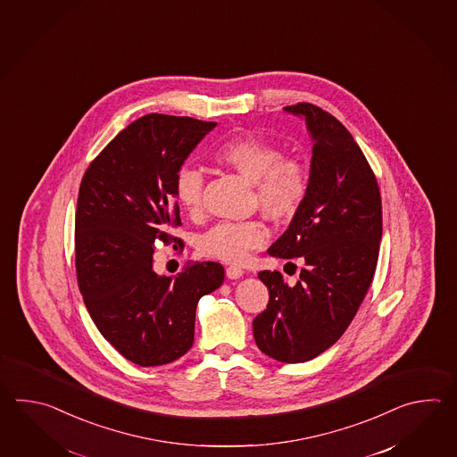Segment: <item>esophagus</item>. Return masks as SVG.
<instances>
[{
	"label": "esophagus",
	"instance_id": "obj_1",
	"mask_svg": "<svg viewBox=\"0 0 457 457\" xmlns=\"http://www.w3.org/2000/svg\"><path fill=\"white\" fill-rule=\"evenodd\" d=\"M225 274H227L228 279H240L243 276L242 268H238V266H228V268L225 270Z\"/></svg>",
	"mask_w": 457,
	"mask_h": 457
}]
</instances>
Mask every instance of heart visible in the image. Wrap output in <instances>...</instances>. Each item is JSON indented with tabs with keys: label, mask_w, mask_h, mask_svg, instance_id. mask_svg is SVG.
Masks as SVG:
<instances>
[{
	"label": "heart",
	"mask_w": 457,
	"mask_h": 457,
	"mask_svg": "<svg viewBox=\"0 0 457 457\" xmlns=\"http://www.w3.org/2000/svg\"><path fill=\"white\" fill-rule=\"evenodd\" d=\"M214 160L254 185L258 204L274 220L295 214L309 191V173L301 160L282 156L278 146L256 137L227 140L215 150ZM203 193V173L195 166L179 168L175 178V195L187 214L201 211ZM266 237V227L256 220L222 222L199 238V250L220 262H240L252 250L262 246Z\"/></svg>",
	"instance_id": "b5f03b06"
}]
</instances>
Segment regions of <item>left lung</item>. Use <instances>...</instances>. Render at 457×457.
<instances>
[{
	"instance_id": "left-lung-1",
	"label": "left lung",
	"mask_w": 457,
	"mask_h": 457,
	"mask_svg": "<svg viewBox=\"0 0 457 457\" xmlns=\"http://www.w3.org/2000/svg\"><path fill=\"white\" fill-rule=\"evenodd\" d=\"M284 111L305 120L313 144L309 191L268 253L302 258L305 266L295 286L279 271L258 274L270 302L253 320V335L272 360L305 362L340 340L370 289L382 204L366 156L338 119L309 103Z\"/></svg>"
}]
</instances>
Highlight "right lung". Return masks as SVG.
Returning a JSON list of instances; mask_svg holds the SVG:
<instances>
[{
	"label": "right lung",
	"instance_id": "right-lung-1",
	"mask_svg": "<svg viewBox=\"0 0 457 457\" xmlns=\"http://www.w3.org/2000/svg\"><path fill=\"white\" fill-rule=\"evenodd\" d=\"M193 117L146 114L87 166L78 193L75 253L79 291L97 330L142 368L181 358L195 343L199 299L224 268L195 262L176 278L154 271L156 240L179 243L175 178L214 127Z\"/></svg>",
	"mask_w": 457,
	"mask_h": 457
}]
</instances>
